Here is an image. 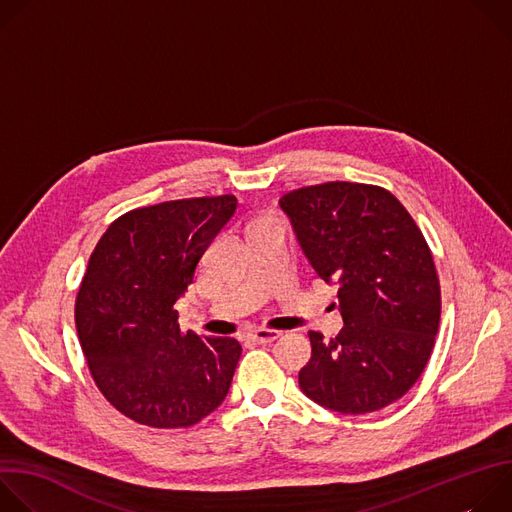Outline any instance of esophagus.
<instances>
[{"mask_svg":"<svg viewBox=\"0 0 512 512\" xmlns=\"http://www.w3.org/2000/svg\"><path fill=\"white\" fill-rule=\"evenodd\" d=\"M279 336H281V332H279V330H265V328L253 330V332L249 334V338H251V340H255V342H259V344L273 342V340H277Z\"/></svg>","mask_w":512,"mask_h":512,"instance_id":"34e87169","label":"esophagus"}]
</instances>
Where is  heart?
Returning <instances> with one entry per match:
<instances>
[{"mask_svg":"<svg viewBox=\"0 0 512 512\" xmlns=\"http://www.w3.org/2000/svg\"><path fill=\"white\" fill-rule=\"evenodd\" d=\"M277 218H273V216H263V218H259V221H255L253 223V229H251V233L253 231H257V229H261V227H265V225H269V223H275Z\"/></svg>","mask_w":512,"mask_h":512,"instance_id":"obj_1","label":"heart"}]
</instances>
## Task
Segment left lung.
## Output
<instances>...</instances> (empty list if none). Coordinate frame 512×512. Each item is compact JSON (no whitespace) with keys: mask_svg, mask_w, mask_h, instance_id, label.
<instances>
[{"mask_svg":"<svg viewBox=\"0 0 512 512\" xmlns=\"http://www.w3.org/2000/svg\"><path fill=\"white\" fill-rule=\"evenodd\" d=\"M296 239L344 320L334 338L310 330L300 389L318 405L360 415L401 399L421 377L442 314L431 251L385 188L326 182L279 200Z\"/></svg>","mask_w":512,"mask_h":512,"instance_id":"left-lung-1","label":"left lung"}]
</instances>
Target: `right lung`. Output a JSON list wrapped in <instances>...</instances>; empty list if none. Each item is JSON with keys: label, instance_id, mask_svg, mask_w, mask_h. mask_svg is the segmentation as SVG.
<instances>
[{"label": "right lung", "instance_id": "obj_1", "mask_svg": "<svg viewBox=\"0 0 512 512\" xmlns=\"http://www.w3.org/2000/svg\"><path fill=\"white\" fill-rule=\"evenodd\" d=\"M235 210L231 194L135 208L89 259L75 304L79 340L99 391L141 425L190 427L229 393L241 344L182 332L176 302Z\"/></svg>", "mask_w": 512, "mask_h": 512}]
</instances>
